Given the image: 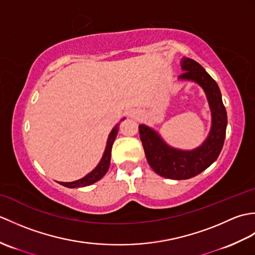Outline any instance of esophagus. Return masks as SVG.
<instances>
[{
	"label": "esophagus",
	"instance_id": "esophagus-1",
	"mask_svg": "<svg viewBox=\"0 0 255 255\" xmlns=\"http://www.w3.org/2000/svg\"><path fill=\"white\" fill-rule=\"evenodd\" d=\"M129 115H130L131 117H138V112L137 111H130V113H129Z\"/></svg>",
	"mask_w": 255,
	"mask_h": 255
}]
</instances>
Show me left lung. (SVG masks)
<instances>
[{
	"label": "left lung",
	"instance_id": "8db88e82",
	"mask_svg": "<svg viewBox=\"0 0 255 255\" xmlns=\"http://www.w3.org/2000/svg\"><path fill=\"white\" fill-rule=\"evenodd\" d=\"M181 81H192L205 92L211 112V126L205 141L193 150H182L167 144L161 134L147 125H139L140 139L149 165L163 177L187 180L198 175L217 160L223 149L227 128V112L218 84L193 59L181 60Z\"/></svg>",
	"mask_w": 255,
	"mask_h": 255
}]
</instances>
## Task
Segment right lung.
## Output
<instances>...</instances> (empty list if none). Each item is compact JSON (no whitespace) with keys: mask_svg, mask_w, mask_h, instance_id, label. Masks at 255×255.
<instances>
[{"mask_svg":"<svg viewBox=\"0 0 255 255\" xmlns=\"http://www.w3.org/2000/svg\"><path fill=\"white\" fill-rule=\"evenodd\" d=\"M125 117L122 118L121 121H124ZM118 129H119V124H117L115 127L112 129V131L108 134L107 138V142H106V147L104 150V153H103V156L101 161L99 162V164L95 166V169L92 170L89 174H86L84 177L80 178L78 181H73V182H58L61 185L69 187V188H78V187H84V186H89L94 184L99 180L106 174V172L108 171V167H110L111 164V154H112V147L113 143L115 141L116 136L118 133Z\"/></svg>","mask_w":255,"mask_h":255,"instance_id":"right-lung-1","label":"right lung"}]
</instances>
